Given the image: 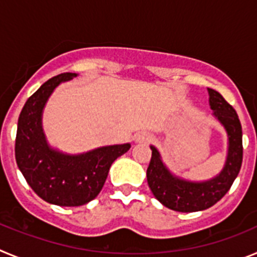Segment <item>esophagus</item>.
<instances>
[{
  "label": "esophagus",
  "mask_w": 257,
  "mask_h": 257,
  "mask_svg": "<svg viewBox=\"0 0 257 257\" xmlns=\"http://www.w3.org/2000/svg\"><path fill=\"white\" fill-rule=\"evenodd\" d=\"M152 139V135L149 133H139L135 135L136 143H147Z\"/></svg>",
  "instance_id": "34e87169"
}]
</instances>
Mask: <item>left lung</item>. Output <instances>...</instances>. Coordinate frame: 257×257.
Masks as SVG:
<instances>
[{
	"label": "left lung",
	"mask_w": 257,
	"mask_h": 257,
	"mask_svg": "<svg viewBox=\"0 0 257 257\" xmlns=\"http://www.w3.org/2000/svg\"><path fill=\"white\" fill-rule=\"evenodd\" d=\"M208 95L212 114L225 127L228 134V156L224 169L217 176L206 181L178 178L166 167L156 147L151 145L152 158L147 170L149 188L163 206L179 212H196L215 205L230 189L242 166V126L237 112L212 88H208Z\"/></svg>",
	"instance_id": "8db88e82"
}]
</instances>
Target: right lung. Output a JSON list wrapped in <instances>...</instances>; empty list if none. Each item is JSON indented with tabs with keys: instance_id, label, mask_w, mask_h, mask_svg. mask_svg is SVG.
<instances>
[{
	"instance_id": "right-lung-1",
	"label": "right lung",
	"mask_w": 257,
	"mask_h": 257,
	"mask_svg": "<svg viewBox=\"0 0 257 257\" xmlns=\"http://www.w3.org/2000/svg\"><path fill=\"white\" fill-rule=\"evenodd\" d=\"M77 77L61 73L52 77L29 97L18 121L15 158L29 187L44 201L58 206H82L96 198L109 169L131 145L100 147L82 154H65L47 144L42 130V112L52 91L61 82Z\"/></svg>"
}]
</instances>
